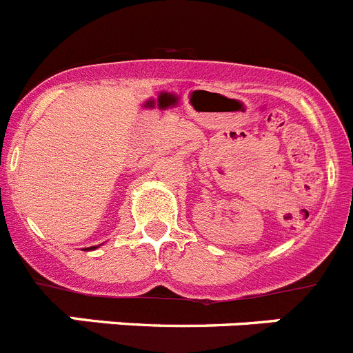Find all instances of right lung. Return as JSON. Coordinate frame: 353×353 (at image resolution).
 Returning a JSON list of instances; mask_svg holds the SVG:
<instances>
[{
  "mask_svg": "<svg viewBox=\"0 0 353 353\" xmlns=\"http://www.w3.org/2000/svg\"><path fill=\"white\" fill-rule=\"evenodd\" d=\"M92 249H93V248H92Z\"/></svg>",
  "mask_w": 353,
  "mask_h": 353,
  "instance_id": "add662e5",
  "label": "right lung"
}]
</instances>
